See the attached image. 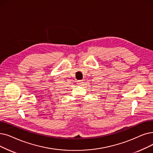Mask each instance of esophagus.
<instances>
[{
  "label": "esophagus",
  "mask_w": 153,
  "mask_h": 153,
  "mask_svg": "<svg viewBox=\"0 0 153 153\" xmlns=\"http://www.w3.org/2000/svg\"><path fill=\"white\" fill-rule=\"evenodd\" d=\"M77 84H80V85H81V84H83V83H84V81L83 80H80V81H77Z\"/></svg>",
  "instance_id": "34e87169"
}]
</instances>
